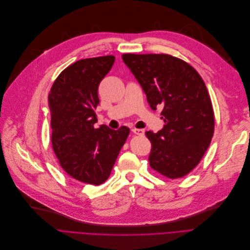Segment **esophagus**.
Returning a JSON list of instances; mask_svg holds the SVG:
<instances>
[{"label":"esophagus","instance_id":"obj_1","mask_svg":"<svg viewBox=\"0 0 250 250\" xmlns=\"http://www.w3.org/2000/svg\"><path fill=\"white\" fill-rule=\"evenodd\" d=\"M132 132L134 133V134H136V135H140V136H142V135H145V130L144 129H136V128H133L132 129Z\"/></svg>","mask_w":250,"mask_h":250}]
</instances>
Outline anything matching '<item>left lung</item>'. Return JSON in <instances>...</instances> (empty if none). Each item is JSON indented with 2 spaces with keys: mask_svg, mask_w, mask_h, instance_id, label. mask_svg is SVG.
<instances>
[{
  "mask_svg": "<svg viewBox=\"0 0 250 250\" xmlns=\"http://www.w3.org/2000/svg\"><path fill=\"white\" fill-rule=\"evenodd\" d=\"M122 59L146 94L152 110L162 108L165 125L147 131L150 167L176 179L187 175L207 151L215 128L209 94L196 70L166 54H125Z\"/></svg>",
  "mask_w": 250,
  "mask_h": 250,
  "instance_id": "left-lung-1",
  "label": "left lung"
}]
</instances>
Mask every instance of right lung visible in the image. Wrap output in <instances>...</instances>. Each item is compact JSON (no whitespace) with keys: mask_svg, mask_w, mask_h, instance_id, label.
<instances>
[{"mask_svg":"<svg viewBox=\"0 0 250 250\" xmlns=\"http://www.w3.org/2000/svg\"><path fill=\"white\" fill-rule=\"evenodd\" d=\"M114 62V56L79 60L62 71L49 93L52 145L59 163L74 179L92 185L108 179L130 132L125 126H94L98 88Z\"/></svg>","mask_w":250,"mask_h":250,"instance_id":"right-lung-1","label":"right lung"}]
</instances>
